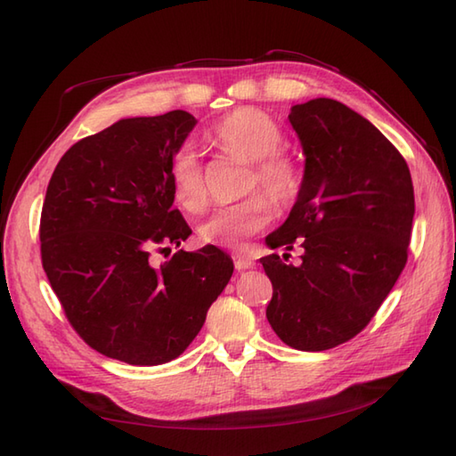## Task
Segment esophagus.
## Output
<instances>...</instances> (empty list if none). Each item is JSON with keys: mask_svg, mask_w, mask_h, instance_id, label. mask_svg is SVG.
<instances>
[{"mask_svg": "<svg viewBox=\"0 0 456 456\" xmlns=\"http://www.w3.org/2000/svg\"><path fill=\"white\" fill-rule=\"evenodd\" d=\"M234 265H236L238 272H244V269H249V267L256 265V259L246 252H236L234 254Z\"/></svg>", "mask_w": 456, "mask_h": 456, "instance_id": "esophagus-1", "label": "esophagus"}]
</instances>
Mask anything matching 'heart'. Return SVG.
Wrapping results in <instances>:
<instances>
[{
    "label": "heart",
    "mask_w": 456,
    "mask_h": 456,
    "mask_svg": "<svg viewBox=\"0 0 456 456\" xmlns=\"http://www.w3.org/2000/svg\"><path fill=\"white\" fill-rule=\"evenodd\" d=\"M218 150L252 165L246 192L262 191L236 204L216 208L199 228L207 244L241 248L273 218L272 200L277 207L291 204L301 191L303 175L291 155L281 151L283 134L272 116L257 108H240L220 119L212 129ZM171 184L176 202L184 210L202 212L208 202V189L197 155L181 151L171 165Z\"/></svg>",
    "instance_id": "heart-1"
}]
</instances>
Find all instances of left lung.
I'll list each match as a JSON object with an SVG mask.
<instances>
[{"instance_id":"left-lung-1","label":"left lung","mask_w":456,"mask_h":456,"mask_svg":"<svg viewBox=\"0 0 456 456\" xmlns=\"http://www.w3.org/2000/svg\"><path fill=\"white\" fill-rule=\"evenodd\" d=\"M289 122L305 176L289 218L265 241L297 244L303 256L299 265L277 254L259 259L273 285L265 317L287 346L321 352L364 330L403 272L413 183L394 143L337 100L297 104Z\"/></svg>"}]
</instances>
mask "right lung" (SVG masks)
Here are the masks:
<instances>
[{"instance_id":"add662e5","label":"right lung","mask_w":456,"mask_h":456,"mask_svg":"<svg viewBox=\"0 0 456 456\" xmlns=\"http://www.w3.org/2000/svg\"><path fill=\"white\" fill-rule=\"evenodd\" d=\"M194 124L183 110L119 119L74 143L46 187L39 238L53 291L90 348L132 366L181 356L234 272L216 246L169 257L192 232L173 208L171 165Z\"/></svg>"}]
</instances>
